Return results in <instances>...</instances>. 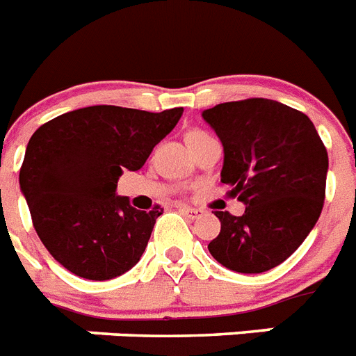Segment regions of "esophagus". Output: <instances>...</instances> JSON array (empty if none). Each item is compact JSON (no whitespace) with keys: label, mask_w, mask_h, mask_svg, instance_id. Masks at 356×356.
Wrapping results in <instances>:
<instances>
[{"label":"esophagus","mask_w":356,"mask_h":356,"mask_svg":"<svg viewBox=\"0 0 356 356\" xmlns=\"http://www.w3.org/2000/svg\"><path fill=\"white\" fill-rule=\"evenodd\" d=\"M180 211L184 214H187V216L193 220L198 218V216H202V214H204V211L198 209V207H187V205H180Z\"/></svg>","instance_id":"esophagus-1"}]
</instances>
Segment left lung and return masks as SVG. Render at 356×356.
Here are the masks:
<instances>
[{
  "label": "left lung",
  "instance_id": "1",
  "mask_svg": "<svg viewBox=\"0 0 356 356\" xmlns=\"http://www.w3.org/2000/svg\"><path fill=\"white\" fill-rule=\"evenodd\" d=\"M224 145L222 184L245 204L242 216L214 211L222 229L209 252L236 273L280 266L315 227L325 198L327 151L304 113L266 98L202 113Z\"/></svg>",
  "mask_w": 356,
  "mask_h": 356
}]
</instances>
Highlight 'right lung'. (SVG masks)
<instances>
[{
    "mask_svg": "<svg viewBox=\"0 0 356 356\" xmlns=\"http://www.w3.org/2000/svg\"><path fill=\"white\" fill-rule=\"evenodd\" d=\"M184 108L147 113L92 105L43 123L19 169L38 236L54 260L87 280H111L138 264L161 214L116 195L123 171H138Z\"/></svg>",
    "mask_w": 356,
    "mask_h": 356,
    "instance_id": "obj_1",
    "label": "right lung"
}]
</instances>
